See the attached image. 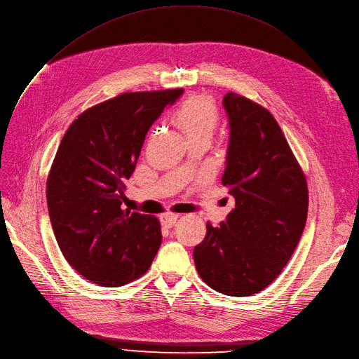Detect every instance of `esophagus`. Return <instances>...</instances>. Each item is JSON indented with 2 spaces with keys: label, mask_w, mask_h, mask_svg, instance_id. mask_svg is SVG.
<instances>
[{
  "label": "esophagus",
  "mask_w": 359,
  "mask_h": 359,
  "mask_svg": "<svg viewBox=\"0 0 359 359\" xmlns=\"http://www.w3.org/2000/svg\"><path fill=\"white\" fill-rule=\"evenodd\" d=\"M177 218H179V215L177 214H173V212H164V214H161L160 215V222H161V224L163 226H165V227H173L175 224H176V222H177Z\"/></svg>",
  "instance_id": "1"
}]
</instances>
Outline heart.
<instances>
[{"mask_svg":"<svg viewBox=\"0 0 359 359\" xmlns=\"http://www.w3.org/2000/svg\"><path fill=\"white\" fill-rule=\"evenodd\" d=\"M173 121L188 137V141L202 136L211 137L218 124V110L211 98L194 95L176 108Z\"/></svg>","mask_w":359,"mask_h":359,"instance_id":"b5f03b06","label":"heart"}]
</instances>
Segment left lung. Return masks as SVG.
Returning <instances> with one entry per match:
<instances>
[{
	"instance_id": "obj_1",
	"label": "left lung",
	"mask_w": 359,
	"mask_h": 359,
	"mask_svg": "<svg viewBox=\"0 0 359 359\" xmlns=\"http://www.w3.org/2000/svg\"><path fill=\"white\" fill-rule=\"evenodd\" d=\"M229 145L223 184L235 198L226 222L194 249L201 278L229 296H251L282 273L299 243L308 188L286 137L266 108L227 92Z\"/></svg>"
}]
</instances>
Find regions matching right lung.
I'll return each instance as SVG.
<instances>
[{"label": "right lung", "instance_id": "obj_1", "mask_svg": "<svg viewBox=\"0 0 359 359\" xmlns=\"http://www.w3.org/2000/svg\"><path fill=\"white\" fill-rule=\"evenodd\" d=\"M183 89L129 92L89 108L61 139L46 182L57 243L89 282L117 287L141 277L161 245L157 217L121 210L145 136Z\"/></svg>", "mask_w": 359, "mask_h": 359}]
</instances>
